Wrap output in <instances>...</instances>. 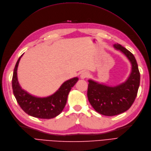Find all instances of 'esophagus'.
Returning <instances> with one entry per match:
<instances>
[{"label": "esophagus", "mask_w": 151, "mask_h": 151, "mask_svg": "<svg viewBox=\"0 0 151 151\" xmlns=\"http://www.w3.org/2000/svg\"><path fill=\"white\" fill-rule=\"evenodd\" d=\"M89 76V73L88 72H86V71H83V72H82V73H81V78L82 79H86V78H87V77H88Z\"/></svg>", "instance_id": "obj_1"}]
</instances>
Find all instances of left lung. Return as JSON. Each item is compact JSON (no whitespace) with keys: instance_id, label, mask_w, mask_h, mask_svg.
<instances>
[{"instance_id":"8db88e82","label":"left lung","mask_w":151,"mask_h":151,"mask_svg":"<svg viewBox=\"0 0 151 151\" xmlns=\"http://www.w3.org/2000/svg\"><path fill=\"white\" fill-rule=\"evenodd\" d=\"M131 64V73L124 82L111 87L89 79L87 97L94 110L105 116H114L127 111L135 100L140 83V73L132 54L118 43L113 45Z\"/></svg>"}]
</instances>
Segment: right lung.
I'll return each mask as SVG.
<instances>
[{"label": "right lung", "mask_w": 151, "mask_h": 151, "mask_svg": "<svg viewBox=\"0 0 151 151\" xmlns=\"http://www.w3.org/2000/svg\"><path fill=\"white\" fill-rule=\"evenodd\" d=\"M23 55L16 63L12 82L13 93L18 104L26 113L35 118L51 119L57 116L64 108L69 93L79 78L74 77L65 81L55 93L50 96H35L23 90L18 81L17 69Z\"/></svg>", "instance_id": "add662e5"}]
</instances>
